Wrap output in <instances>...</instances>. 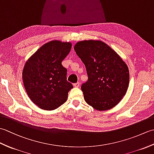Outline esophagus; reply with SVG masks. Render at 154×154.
<instances>
[{"label": "esophagus", "instance_id": "34e87169", "mask_svg": "<svg viewBox=\"0 0 154 154\" xmlns=\"http://www.w3.org/2000/svg\"><path fill=\"white\" fill-rule=\"evenodd\" d=\"M79 85H80L79 82H77V83H74L73 85H74L75 87H79Z\"/></svg>", "mask_w": 154, "mask_h": 154}]
</instances>
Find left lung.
Returning a JSON list of instances; mask_svg holds the SVG:
<instances>
[{
    "instance_id": "1",
    "label": "left lung",
    "mask_w": 154,
    "mask_h": 154,
    "mask_svg": "<svg viewBox=\"0 0 154 154\" xmlns=\"http://www.w3.org/2000/svg\"><path fill=\"white\" fill-rule=\"evenodd\" d=\"M74 50L85 65L88 80L82 84L86 103L97 110L117 105L129 85V70L122 58L99 40L78 42Z\"/></svg>"
}]
</instances>
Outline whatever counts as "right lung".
Instances as JSON below:
<instances>
[{
	"label": "right lung",
	"instance_id": "add662e5",
	"mask_svg": "<svg viewBox=\"0 0 154 154\" xmlns=\"http://www.w3.org/2000/svg\"><path fill=\"white\" fill-rule=\"evenodd\" d=\"M71 46L70 42H49L26 62L22 71L26 91L32 102L42 109H56L66 102L73 85L67 81V69L61 61Z\"/></svg>",
	"mask_w": 154,
	"mask_h": 154
}]
</instances>
